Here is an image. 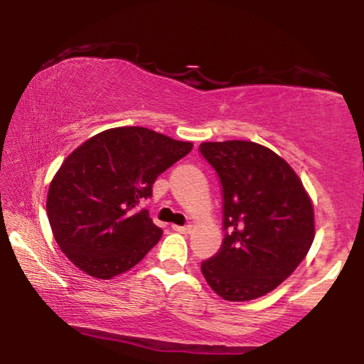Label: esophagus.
Returning a JSON list of instances; mask_svg holds the SVG:
<instances>
[{
  "label": "esophagus",
  "instance_id": "34e87169",
  "mask_svg": "<svg viewBox=\"0 0 364 364\" xmlns=\"http://www.w3.org/2000/svg\"><path fill=\"white\" fill-rule=\"evenodd\" d=\"M172 228L178 233H187L191 232V225H172Z\"/></svg>",
  "mask_w": 364,
  "mask_h": 364
}]
</instances>
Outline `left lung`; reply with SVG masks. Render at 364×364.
Returning <instances> with one entry per match:
<instances>
[{"mask_svg": "<svg viewBox=\"0 0 364 364\" xmlns=\"http://www.w3.org/2000/svg\"><path fill=\"white\" fill-rule=\"evenodd\" d=\"M198 151L220 178L225 232L218 252L202 262V275L223 300L267 295L310 250V197L293 168L255 142H203Z\"/></svg>", "mask_w": 364, "mask_h": 364, "instance_id": "left-lung-1", "label": "left lung"}]
</instances>
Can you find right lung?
Segmentation results:
<instances>
[{
	"instance_id": "right-lung-1",
	"label": "right lung",
	"mask_w": 364,
	"mask_h": 364,
	"mask_svg": "<svg viewBox=\"0 0 364 364\" xmlns=\"http://www.w3.org/2000/svg\"><path fill=\"white\" fill-rule=\"evenodd\" d=\"M191 151V142L146 127L109 129L79 146L54 176L46 202L64 255L101 280L137 265L162 237L141 203Z\"/></svg>"
}]
</instances>
